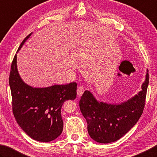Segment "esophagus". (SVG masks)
Returning a JSON list of instances; mask_svg holds the SVG:
<instances>
[{"instance_id": "obj_1", "label": "esophagus", "mask_w": 157, "mask_h": 157, "mask_svg": "<svg viewBox=\"0 0 157 157\" xmlns=\"http://www.w3.org/2000/svg\"><path fill=\"white\" fill-rule=\"evenodd\" d=\"M84 93V87L82 86H80L77 88V95L78 97H81L82 94Z\"/></svg>"}]
</instances>
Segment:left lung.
I'll return each instance as SVG.
<instances>
[{
	"mask_svg": "<svg viewBox=\"0 0 157 157\" xmlns=\"http://www.w3.org/2000/svg\"><path fill=\"white\" fill-rule=\"evenodd\" d=\"M148 83L147 71L141 90L126 101L120 103L98 100L90 91H85L79 106L87 121L91 138L100 144H108L120 140L127 133L143 113Z\"/></svg>",
	"mask_w": 157,
	"mask_h": 157,
	"instance_id": "8db88e82",
	"label": "left lung"
}]
</instances>
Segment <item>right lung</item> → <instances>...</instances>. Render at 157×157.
Listing matches in <instances>:
<instances>
[{"label": "right lung", "instance_id": "add662e5", "mask_svg": "<svg viewBox=\"0 0 157 157\" xmlns=\"http://www.w3.org/2000/svg\"><path fill=\"white\" fill-rule=\"evenodd\" d=\"M32 35L29 34L17 53ZM17 53L11 64L10 86L14 117L21 128L31 138L48 142L57 139L63 128L61 109L65 101L76 97V82L33 87L23 81L17 67Z\"/></svg>", "mask_w": 157, "mask_h": 157}]
</instances>
